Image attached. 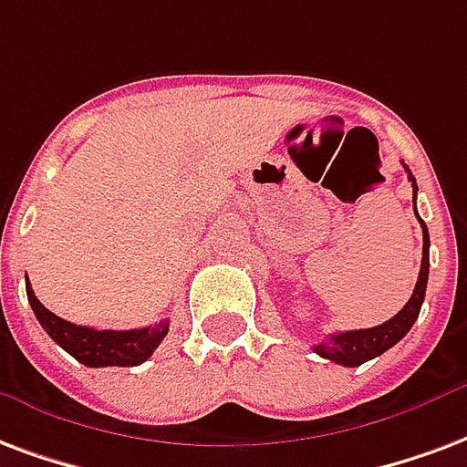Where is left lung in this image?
Masks as SVG:
<instances>
[{
	"label": "left lung",
	"mask_w": 467,
	"mask_h": 467,
	"mask_svg": "<svg viewBox=\"0 0 467 467\" xmlns=\"http://www.w3.org/2000/svg\"><path fill=\"white\" fill-rule=\"evenodd\" d=\"M406 168V165H403ZM409 172V181L413 185V210H416V178ZM418 223L423 227V260H420V272H418V282L413 295L406 302V306L400 309L396 317H391L389 321H383L379 327H371V329H357V331H339V334H331L329 339H324L321 344L314 347V351L319 354L321 358H329L334 364L341 366H361L371 358L381 357L383 351H389L393 344H399L406 334L413 327V321L418 319V312H420V304L426 299V285H428V247H431V237H428L426 223L420 220V215L416 213Z\"/></svg>",
	"instance_id": "obj_1"
}]
</instances>
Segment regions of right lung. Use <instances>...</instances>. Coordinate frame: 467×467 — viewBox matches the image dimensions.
<instances>
[{
  "instance_id": "obj_1",
  "label": "right lung",
  "mask_w": 467,
  "mask_h": 467,
  "mask_svg": "<svg viewBox=\"0 0 467 467\" xmlns=\"http://www.w3.org/2000/svg\"><path fill=\"white\" fill-rule=\"evenodd\" d=\"M26 296H29V304L34 314H36V319H39V324L51 339L57 341L64 351H68L76 361L91 366V368L143 364L158 348V344L165 339L168 327H171V321L163 319L158 321L155 327H143V329H91V327L71 324V321L61 319L54 312H49L36 299L29 279H26Z\"/></svg>"
}]
</instances>
